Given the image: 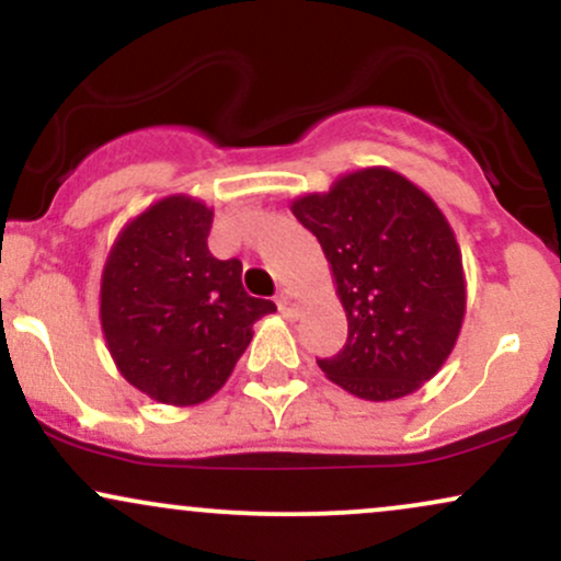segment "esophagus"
<instances>
[{
    "label": "esophagus",
    "instance_id": "1",
    "mask_svg": "<svg viewBox=\"0 0 561 561\" xmlns=\"http://www.w3.org/2000/svg\"><path fill=\"white\" fill-rule=\"evenodd\" d=\"M276 308H279V313H282V317H287V319L298 317V311H300V302H298V298H295V293H293V289H282V293L276 295Z\"/></svg>",
    "mask_w": 561,
    "mask_h": 561
}]
</instances>
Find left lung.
I'll return each mask as SVG.
<instances>
[{
	"label": "left lung",
	"mask_w": 561,
	"mask_h": 561,
	"mask_svg": "<svg viewBox=\"0 0 561 561\" xmlns=\"http://www.w3.org/2000/svg\"><path fill=\"white\" fill-rule=\"evenodd\" d=\"M330 261L347 340L319 358L334 385L396 401L430 382L454 351L467 311L461 250L435 199L371 165L289 205Z\"/></svg>",
	"instance_id": "left-lung-1"
}]
</instances>
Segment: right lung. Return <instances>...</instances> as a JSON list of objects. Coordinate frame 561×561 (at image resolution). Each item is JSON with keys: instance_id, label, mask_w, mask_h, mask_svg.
Masks as SVG:
<instances>
[{"instance_id": "add662e5", "label": "right lung", "mask_w": 561, "mask_h": 561, "mask_svg": "<svg viewBox=\"0 0 561 561\" xmlns=\"http://www.w3.org/2000/svg\"><path fill=\"white\" fill-rule=\"evenodd\" d=\"M214 208L169 195L121 229L100 285L107 351L128 385L158 403L195 405L227 382L253 324L276 311L250 298L242 263L208 250Z\"/></svg>"}]
</instances>
